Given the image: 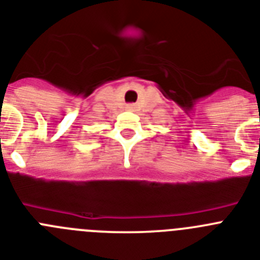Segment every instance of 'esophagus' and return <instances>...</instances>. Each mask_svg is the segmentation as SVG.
Listing matches in <instances>:
<instances>
[{"instance_id": "1", "label": "esophagus", "mask_w": 260, "mask_h": 260, "mask_svg": "<svg viewBox=\"0 0 260 260\" xmlns=\"http://www.w3.org/2000/svg\"><path fill=\"white\" fill-rule=\"evenodd\" d=\"M126 110H128V112H134V110H135V105L134 104L126 105Z\"/></svg>"}]
</instances>
